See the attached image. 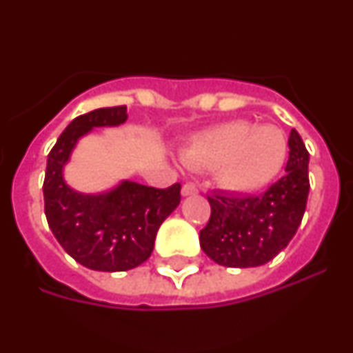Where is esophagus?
<instances>
[{
  "mask_svg": "<svg viewBox=\"0 0 353 353\" xmlns=\"http://www.w3.org/2000/svg\"><path fill=\"white\" fill-rule=\"evenodd\" d=\"M182 194L183 196H191V194H198V185L196 183H183L182 187Z\"/></svg>",
  "mask_w": 353,
  "mask_h": 353,
  "instance_id": "obj_1",
  "label": "esophagus"
}]
</instances>
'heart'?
Masks as SVG:
<instances>
[{
  "mask_svg": "<svg viewBox=\"0 0 353 353\" xmlns=\"http://www.w3.org/2000/svg\"><path fill=\"white\" fill-rule=\"evenodd\" d=\"M288 157L285 130L272 123L254 125L248 120L224 121L196 136L182 152L191 170H214L230 191L261 189L281 173Z\"/></svg>",
  "mask_w": 353,
  "mask_h": 353,
  "instance_id": "heart-1",
  "label": "heart"
}]
</instances>
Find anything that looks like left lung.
Returning <instances> with one entry per match:
<instances>
[{
	"label": "left lung",
	"mask_w": 353,
	"mask_h": 353,
	"mask_svg": "<svg viewBox=\"0 0 353 353\" xmlns=\"http://www.w3.org/2000/svg\"><path fill=\"white\" fill-rule=\"evenodd\" d=\"M288 146L286 174L263 194H207L210 219L199 232V245L215 263L235 269L260 267L293 239L310 194V152L295 129Z\"/></svg>",
	"instance_id": "obj_1"
}]
</instances>
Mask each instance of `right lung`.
<instances>
[{"mask_svg":"<svg viewBox=\"0 0 353 353\" xmlns=\"http://www.w3.org/2000/svg\"><path fill=\"white\" fill-rule=\"evenodd\" d=\"M127 120L125 105L101 108L74 118L48 155L43 212L52 235L77 263L92 270L121 272L152 254L157 230L180 203V183L166 189L123 182L101 196L77 194L63 182L61 168L77 139L93 127Z\"/></svg>","mask_w":353,"mask_h":353,"instance_id":"1","label":"right lung"}]
</instances>
